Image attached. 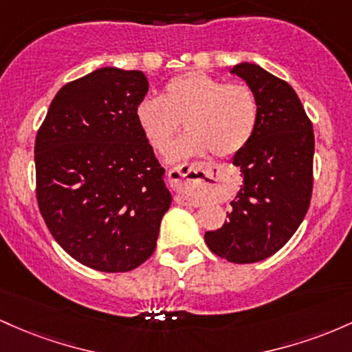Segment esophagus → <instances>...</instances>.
Returning a JSON list of instances; mask_svg holds the SVG:
<instances>
[{
  "label": "esophagus",
  "mask_w": 352,
  "mask_h": 352,
  "mask_svg": "<svg viewBox=\"0 0 352 352\" xmlns=\"http://www.w3.org/2000/svg\"><path fill=\"white\" fill-rule=\"evenodd\" d=\"M209 168L208 164L204 163H183L177 164L175 168H171L168 171V177H169V184L173 188L177 189L181 192H188L189 189H192L197 183V176H201L203 173H206V169ZM184 203L195 204V201L191 197L184 196L183 197Z\"/></svg>",
  "instance_id": "1"
}]
</instances>
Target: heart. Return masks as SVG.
<instances>
[{
    "mask_svg": "<svg viewBox=\"0 0 352 352\" xmlns=\"http://www.w3.org/2000/svg\"><path fill=\"white\" fill-rule=\"evenodd\" d=\"M258 121L259 102L250 86L203 71L177 74L164 85L161 100L144 98L136 106V123L157 153L168 151L181 123L189 131L173 146L171 160L206 149L218 157L238 155L254 136Z\"/></svg>",
    "mask_w": 352,
    "mask_h": 352,
    "instance_id": "obj_1",
    "label": "heart"
}]
</instances>
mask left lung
I'll list each match as a JSON object with an SVG mask.
<instances>
[{"label": "left lung", "mask_w": 352, "mask_h": 352, "mask_svg": "<svg viewBox=\"0 0 352 352\" xmlns=\"http://www.w3.org/2000/svg\"><path fill=\"white\" fill-rule=\"evenodd\" d=\"M254 91L259 121L232 164L244 186L223 228L204 234L208 248L229 263H258L278 252L302 223L313 195V123L296 91L251 63L231 69Z\"/></svg>", "instance_id": "8db88e82"}]
</instances>
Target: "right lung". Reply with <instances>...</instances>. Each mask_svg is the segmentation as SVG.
Listing matches in <instances>:
<instances>
[{"label": "right lung", "instance_id": "add662e5", "mask_svg": "<svg viewBox=\"0 0 352 352\" xmlns=\"http://www.w3.org/2000/svg\"><path fill=\"white\" fill-rule=\"evenodd\" d=\"M143 71L101 68L66 82L34 141L39 212L91 270L126 272L156 250L171 206L160 161L136 123Z\"/></svg>", "mask_w": 352, "mask_h": 352}]
</instances>
